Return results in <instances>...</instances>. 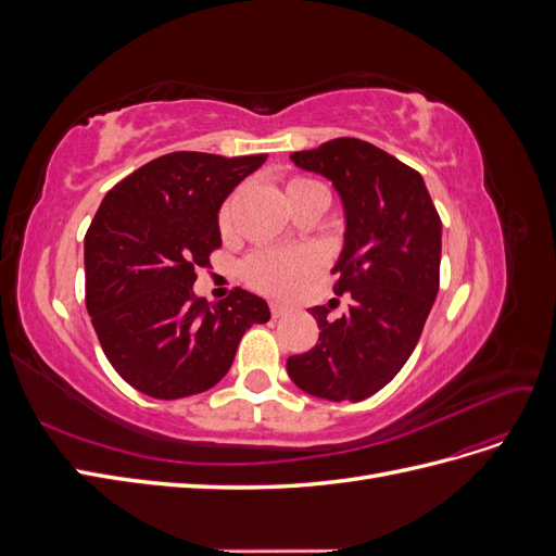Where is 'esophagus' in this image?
<instances>
[{
	"mask_svg": "<svg viewBox=\"0 0 556 556\" xmlns=\"http://www.w3.org/2000/svg\"><path fill=\"white\" fill-rule=\"evenodd\" d=\"M288 313H292L290 306H285V304H271V315H274V317H285Z\"/></svg>",
	"mask_w": 556,
	"mask_h": 556,
	"instance_id": "obj_1",
	"label": "esophagus"
}]
</instances>
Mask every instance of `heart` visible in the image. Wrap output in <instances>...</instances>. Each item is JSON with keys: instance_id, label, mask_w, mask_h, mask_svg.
<instances>
[{"instance_id": "obj_1", "label": "heart", "mask_w": 556, "mask_h": 556, "mask_svg": "<svg viewBox=\"0 0 556 556\" xmlns=\"http://www.w3.org/2000/svg\"><path fill=\"white\" fill-rule=\"evenodd\" d=\"M317 185L308 178H292L288 182V192L313 188ZM233 215V199H227L220 215H217V225L223 231H229ZM323 271V257L311 248H290V250H260L241 264V276L252 290H257L266 296L278 299H292L296 296L306 285Z\"/></svg>"}]
</instances>
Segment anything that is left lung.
Segmentation results:
<instances>
[{
	"instance_id": "1",
	"label": "left lung",
	"mask_w": 556,
	"mask_h": 556,
	"mask_svg": "<svg viewBox=\"0 0 556 556\" xmlns=\"http://www.w3.org/2000/svg\"><path fill=\"white\" fill-rule=\"evenodd\" d=\"M290 160L331 180L345 211V243L333 274L350 308L327 319L315 306L319 339L288 359L306 394L362 401L390 382L422 336L441 280V217L427 185L408 164L374 143L333 139Z\"/></svg>"
}]
</instances>
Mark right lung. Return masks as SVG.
<instances>
[{
    "mask_svg": "<svg viewBox=\"0 0 556 556\" xmlns=\"http://www.w3.org/2000/svg\"><path fill=\"white\" fill-rule=\"evenodd\" d=\"M266 155H162L106 192L86 233V306L111 366L134 390L182 399L220 382L268 306L241 288L208 304L199 266L223 245L217 211Z\"/></svg>",
    "mask_w": 556,
    "mask_h": 556,
    "instance_id": "obj_1",
    "label": "right lung"
}]
</instances>
